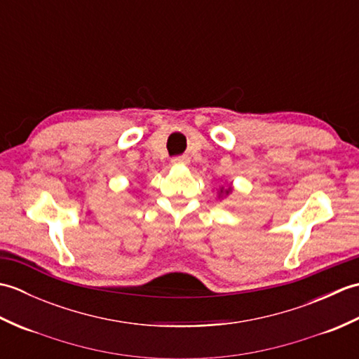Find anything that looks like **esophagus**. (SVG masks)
Returning a JSON list of instances; mask_svg holds the SVG:
<instances>
[{
	"instance_id": "1",
	"label": "esophagus",
	"mask_w": 359,
	"mask_h": 359,
	"mask_svg": "<svg viewBox=\"0 0 359 359\" xmlns=\"http://www.w3.org/2000/svg\"><path fill=\"white\" fill-rule=\"evenodd\" d=\"M172 165H188L189 163V158L187 156H182V157H174L172 160Z\"/></svg>"
}]
</instances>
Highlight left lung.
Wrapping results in <instances>:
<instances>
[{
    "label": "left lung",
    "mask_w": 359,
    "mask_h": 359,
    "mask_svg": "<svg viewBox=\"0 0 359 359\" xmlns=\"http://www.w3.org/2000/svg\"><path fill=\"white\" fill-rule=\"evenodd\" d=\"M231 193H233V187L231 185H228L226 188L225 187H220L217 196H219V199H224V197H228Z\"/></svg>",
    "instance_id": "left-lung-1"
}]
</instances>
